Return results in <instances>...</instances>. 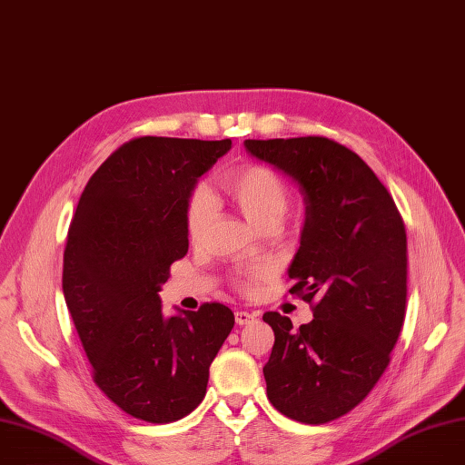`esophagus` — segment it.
Here are the masks:
<instances>
[{
  "mask_svg": "<svg viewBox=\"0 0 465 465\" xmlns=\"http://www.w3.org/2000/svg\"><path fill=\"white\" fill-rule=\"evenodd\" d=\"M256 319L254 313H249V312H235V322L239 327L243 325H249V322H252Z\"/></svg>",
  "mask_w": 465,
  "mask_h": 465,
  "instance_id": "1",
  "label": "esophagus"
}]
</instances>
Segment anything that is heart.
<instances>
[{"label": "heart", "instance_id": "1", "mask_svg": "<svg viewBox=\"0 0 465 465\" xmlns=\"http://www.w3.org/2000/svg\"><path fill=\"white\" fill-rule=\"evenodd\" d=\"M224 190L239 213L247 218L256 230L275 228L289 207V188L282 178L264 165H243L228 171L222 176ZM214 216V199L205 188H197L186 209V228L192 241L205 235ZM266 273L264 268H256L235 277V285L241 291H252L256 281Z\"/></svg>", "mask_w": 465, "mask_h": 465}]
</instances>
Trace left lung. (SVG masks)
<instances>
[{
    "mask_svg": "<svg viewBox=\"0 0 465 465\" xmlns=\"http://www.w3.org/2000/svg\"><path fill=\"white\" fill-rule=\"evenodd\" d=\"M247 152L298 184L306 220L289 277L313 306L308 325L266 312L275 341L264 367L272 405L327 423L365 399L390 365L405 321L407 232L372 169L325 136L245 140Z\"/></svg>",
    "mask_w": 465,
    "mask_h": 465,
    "instance_id": "1",
    "label": "left lung"
}]
</instances>
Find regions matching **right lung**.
I'll return each mask as SVG.
<instances>
[{
	"mask_svg": "<svg viewBox=\"0 0 465 465\" xmlns=\"http://www.w3.org/2000/svg\"><path fill=\"white\" fill-rule=\"evenodd\" d=\"M230 148V138H133L91 176L72 218L66 306L96 386L138 420L190 414L233 329L232 310L218 302L165 317L159 300L171 264L188 252L197 180Z\"/></svg>",
	"mask_w": 465,
	"mask_h": 465,
	"instance_id": "add662e5",
	"label": "right lung"
}]
</instances>
